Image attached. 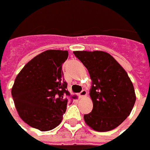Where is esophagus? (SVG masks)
<instances>
[{
  "mask_svg": "<svg viewBox=\"0 0 150 150\" xmlns=\"http://www.w3.org/2000/svg\"><path fill=\"white\" fill-rule=\"evenodd\" d=\"M87 91H86V90H83L82 91H81V93L79 94V97H80L81 98H84V97H86V96H87Z\"/></svg>",
  "mask_w": 150,
  "mask_h": 150,
  "instance_id": "34e87169",
  "label": "esophagus"
}]
</instances>
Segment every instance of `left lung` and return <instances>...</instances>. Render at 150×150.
<instances>
[{
  "label": "left lung",
  "mask_w": 150,
  "mask_h": 150,
  "mask_svg": "<svg viewBox=\"0 0 150 150\" xmlns=\"http://www.w3.org/2000/svg\"><path fill=\"white\" fill-rule=\"evenodd\" d=\"M87 69L91 79V113L85 123L97 132L115 129L130 115L136 100L132 83L124 68L104 51H74Z\"/></svg>",
  "instance_id": "1"
}]
</instances>
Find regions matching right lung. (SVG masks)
Masks as SVG:
<instances>
[{"label":"right lung","instance_id":"1","mask_svg":"<svg viewBox=\"0 0 150 150\" xmlns=\"http://www.w3.org/2000/svg\"><path fill=\"white\" fill-rule=\"evenodd\" d=\"M67 50H49L25 65L15 78L11 95L18 115L29 126L50 131L63 120L70 96L64 81L62 64Z\"/></svg>","mask_w":150,"mask_h":150}]
</instances>
